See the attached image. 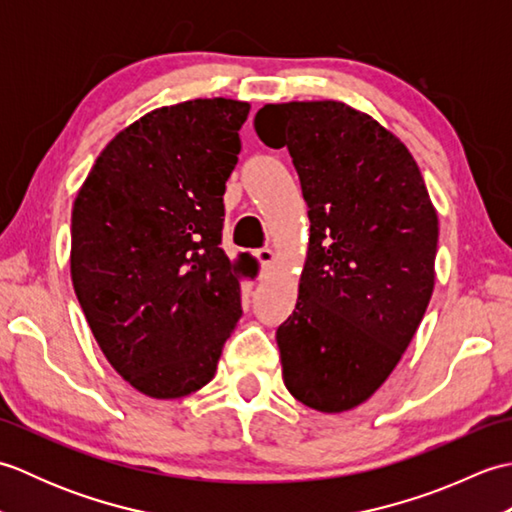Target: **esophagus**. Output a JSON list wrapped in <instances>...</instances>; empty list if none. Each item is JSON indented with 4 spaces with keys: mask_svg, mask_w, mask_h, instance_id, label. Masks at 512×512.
<instances>
[{
    "mask_svg": "<svg viewBox=\"0 0 512 512\" xmlns=\"http://www.w3.org/2000/svg\"><path fill=\"white\" fill-rule=\"evenodd\" d=\"M255 259L259 264H262V268H270L275 264V250L273 248H259V250H255Z\"/></svg>",
    "mask_w": 512,
    "mask_h": 512,
    "instance_id": "esophagus-1",
    "label": "esophagus"
}]
</instances>
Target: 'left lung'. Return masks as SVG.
Wrapping results in <instances>:
<instances>
[{
  "label": "left lung",
  "mask_w": 512,
  "mask_h": 512,
  "mask_svg": "<svg viewBox=\"0 0 512 512\" xmlns=\"http://www.w3.org/2000/svg\"><path fill=\"white\" fill-rule=\"evenodd\" d=\"M255 132L288 147L310 217L297 306L277 328L284 383L317 411L354 409L394 372L429 306L438 213L409 149L350 105H266Z\"/></svg>",
  "instance_id": "8db88e82"
}]
</instances>
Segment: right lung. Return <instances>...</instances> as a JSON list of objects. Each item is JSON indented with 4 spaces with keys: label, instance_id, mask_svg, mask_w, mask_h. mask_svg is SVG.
Here are the masks:
<instances>
[{
    "label": "right lung",
    "instance_id": "1",
    "mask_svg": "<svg viewBox=\"0 0 512 512\" xmlns=\"http://www.w3.org/2000/svg\"><path fill=\"white\" fill-rule=\"evenodd\" d=\"M250 105L198 99L123 129L76 195L70 273L96 343L129 385L182 398L215 376L242 317L222 248L224 191Z\"/></svg>",
    "mask_w": 512,
    "mask_h": 512
}]
</instances>
